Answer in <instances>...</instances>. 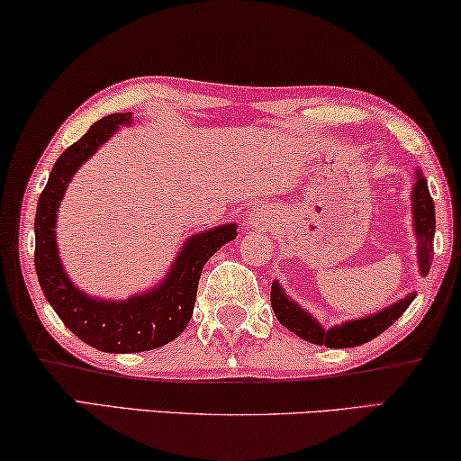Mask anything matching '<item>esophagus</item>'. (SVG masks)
<instances>
[{
    "label": "esophagus",
    "instance_id": "1",
    "mask_svg": "<svg viewBox=\"0 0 461 461\" xmlns=\"http://www.w3.org/2000/svg\"><path fill=\"white\" fill-rule=\"evenodd\" d=\"M271 222V218H269V214H266V212H261V210H258V212H253V216H251V221H249V224L251 226H267Z\"/></svg>",
    "mask_w": 461,
    "mask_h": 461
}]
</instances>
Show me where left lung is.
I'll list each match as a JSON object with an SVG mask.
<instances>
[{
    "label": "left lung",
    "mask_w": 461,
    "mask_h": 461,
    "mask_svg": "<svg viewBox=\"0 0 461 461\" xmlns=\"http://www.w3.org/2000/svg\"><path fill=\"white\" fill-rule=\"evenodd\" d=\"M412 206H414V232H417L419 240V267L420 274L427 276L431 269L433 261V237H435V203L431 194H429L427 179L417 176V184H414L412 192ZM271 308L285 329L292 330L294 335L304 339L308 343L324 345L330 349H345V347H357L364 345L372 339L384 333L392 322L401 319L406 308L411 306L414 300V294L398 300L396 304L388 306L386 311H380L378 314L366 316V319H357L351 322H345L341 327H333L324 330L319 322H316L311 314L302 311V308L285 298L280 284H271Z\"/></svg>",
    "instance_id": "8db88e82"
}]
</instances>
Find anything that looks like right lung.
I'll return each instance as SVG.
<instances>
[{
    "label": "right lung",
    "instance_id": "right-lung-1",
    "mask_svg": "<svg viewBox=\"0 0 461 461\" xmlns=\"http://www.w3.org/2000/svg\"><path fill=\"white\" fill-rule=\"evenodd\" d=\"M131 112H124L97 120L77 142L63 150L41 194L34 218V266L44 298L71 333L105 353L157 349L184 333L194 312L202 267L218 249L237 237L235 224L218 226L192 237L159 288L142 296L124 302H104L89 298L75 288L60 266L52 230L59 202L79 165L87 161L118 126L131 124Z\"/></svg>",
    "mask_w": 461,
    "mask_h": 461
}]
</instances>
